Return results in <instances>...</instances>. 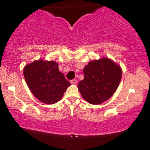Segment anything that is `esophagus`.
Returning a JSON list of instances; mask_svg holds the SVG:
<instances>
[{
	"label": "esophagus",
	"mask_w": 150,
	"mask_h": 150,
	"mask_svg": "<svg viewBox=\"0 0 150 150\" xmlns=\"http://www.w3.org/2000/svg\"><path fill=\"white\" fill-rule=\"evenodd\" d=\"M70 83L72 85H76L77 83H78V81H77V80H75V79H73V80H72L71 81H70Z\"/></svg>",
	"instance_id": "esophagus-1"
}]
</instances>
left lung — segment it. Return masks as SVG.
Wrapping results in <instances>:
<instances>
[{"mask_svg":"<svg viewBox=\"0 0 150 150\" xmlns=\"http://www.w3.org/2000/svg\"><path fill=\"white\" fill-rule=\"evenodd\" d=\"M84 79L78 84L83 98L93 105H99L112 96L122 77L120 67L110 59L93 60L83 69Z\"/></svg>","mask_w":150,"mask_h":150,"instance_id":"obj_1","label":"left lung"}]
</instances>
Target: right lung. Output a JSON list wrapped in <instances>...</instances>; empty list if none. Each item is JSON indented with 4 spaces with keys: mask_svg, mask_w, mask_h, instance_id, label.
Masks as SVG:
<instances>
[{
    "mask_svg": "<svg viewBox=\"0 0 150 150\" xmlns=\"http://www.w3.org/2000/svg\"><path fill=\"white\" fill-rule=\"evenodd\" d=\"M23 75L31 93L45 104L58 102L70 85L54 61H34L25 65Z\"/></svg>",
    "mask_w": 150,
    "mask_h": 150,
    "instance_id": "1",
    "label": "right lung"
}]
</instances>
